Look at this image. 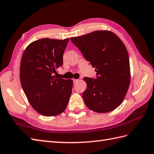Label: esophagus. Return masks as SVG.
I'll use <instances>...</instances> for the list:
<instances>
[{
    "instance_id": "34e87169",
    "label": "esophagus",
    "mask_w": 154,
    "mask_h": 154,
    "mask_svg": "<svg viewBox=\"0 0 154 154\" xmlns=\"http://www.w3.org/2000/svg\"><path fill=\"white\" fill-rule=\"evenodd\" d=\"M78 81H79V79H73V81L74 83H75V82H77Z\"/></svg>"
}]
</instances>
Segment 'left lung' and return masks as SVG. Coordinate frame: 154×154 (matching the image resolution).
I'll return each instance as SVG.
<instances>
[{
  "mask_svg": "<svg viewBox=\"0 0 154 154\" xmlns=\"http://www.w3.org/2000/svg\"><path fill=\"white\" fill-rule=\"evenodd\" d=\"M70 39L96 68V79L84 78L87 84L82 92L86 105L100 113L115 110L123 101L130 83L129 55L124 43L109 30L94 31Z\"/></svg>",
  "mask_w": 154,
  "mask_h": 154,
  "instance_id": "obj_1",
  "label": "left lung"
}]
</instances>
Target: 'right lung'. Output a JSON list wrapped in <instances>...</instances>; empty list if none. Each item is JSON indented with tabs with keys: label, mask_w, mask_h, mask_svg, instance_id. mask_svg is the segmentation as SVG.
Wrapping results in <instances>:
<instances>
[{
	"label": "right lung",
	"mask_w": 154,
	"mask_h": 154,
	"mask_svg": "<svg viewBox=\"0 0 154 154\" xmlns=\"http://www.w3.org/2000/svg\"><path fill=\"white\" fill-rule=\"evenodd\" d=\"M69 39L43 38L31 43L23 54L20 65L22 88L32 107L45 116L58 115L66 109L73 81L58 78Z\"/></svg>",
	"instance_id": "1"
}]
</instances>
